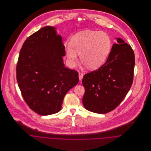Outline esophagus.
I'll return each instance as SVG.
<instances>
[{
    "label": "esophagus",
    "mask_w": 151,
    "mask_h": 151,
    "mask_svg": "<svg viewBox=\"0 0 151 151\" xmlns=\"http://www.w3.org/2000/svg\"><path fill=\"white\" fill-rule=\"evenodd\" d=\"M83 76H84V75H83V73H81V72H79V80L81 81V80H82V79L83 78Z\"/></svg>",
    "instance_id": "1"
}]
</instances>
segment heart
I'll return each mask as SVG.
<instances>
[{"label":"heart","instance_id":"heart-1","mask_svg":"<svg viewBox=\"0 0 151 151\" xmlns=\"http://www.w3.org/2000/svg\"><path fill=\"white\" fill-rule=\"evenodd\" d=\"M111 47V40L105 32L84 30L73 36L65 44L67 57L75 65L80 58L89 69L99 67L106 60Z\"/></svg>","mask_w":151,"mask_h":151}]
</instances>
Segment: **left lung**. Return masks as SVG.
Instances as JSON below:
<instances>
[{"label": "left lung", "mask_w": 151, "mask_h": 151, "mask_svg": "<svg viewBox=\"0 0 151 151\" xmlns=\"http://www.w3.org/2000/svg\"><path fill=\"white\" fill-rule=\"evenodd\" d=\"M106 62L86 74L83 103L86 110L105 114L115 109L129 91L134 79L135 54L131 46L118 38Z\"/></svg>", "instance_id": "obj_1"}]
</instances>
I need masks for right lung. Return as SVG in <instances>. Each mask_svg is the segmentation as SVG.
<instances>
[{
  "instance_id": "right-lung-1",
  "label": "right lung",
  "mask_w": 151,
  "mask_h": 151,
  "mask_svg": "<svg viewBox=\"0 0 151 151\" xmlns=\"http://www.w3.org/2000/svg\"><path fill=\"white\" fill-rule=\"evenodd\" d=\"M65 46L55 28L47 26L29 36L22 45L16 66L22 96L38 114L59 112L65 95L79 83V73L66 68Z\"/></svg>"
}]
</instances>
